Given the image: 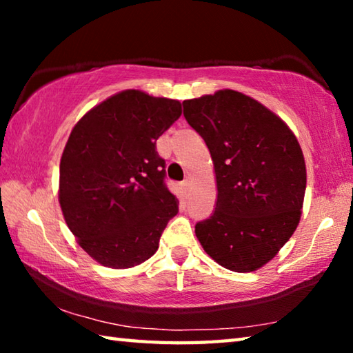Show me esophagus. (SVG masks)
Returning <instances> with one entry per match:
<instances>
[{
	"instance_id": "34e87169",
	"label": "esophagus",
	"mask_w": 353,
	"mask_h": 353,
	"mask_svg": "<svg viewBox=\"0 0 353 353\" xmlns=\"http://www.w3.org/2000/svg\"><path fill=\"white\" fill-rule=\"evenodd\" d=\"M182 187H183V190H185V191H188V190H190V181H188V179H185V181L182 182Z\"/></svg>"
}]
</instances>
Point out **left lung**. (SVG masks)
Masks as SVG:
<instances>
[{"label": "left lung", "instance_id": "1", "mask_svg": "<svg viewBox=\"0 0 353 353\" xmlns=\"http://www.w3.org/2000/svg\"><path fill=\"white\" fill-rule=\"evenodd\" d=\"M182 105L210 151L218 187L216 208L196 224V236L225 270H259L301 219L307 170L296 135L276 113L235 90Z\"/></svg>", "mask_w": 353, "mask_h": 353}]
</instances>
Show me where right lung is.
Instances as JSON below:
<instances>
[{
  "label": "right lung",
  "instance_id": "obj_1",
  "mask_svg": "<svg viewBox=\"0 0 353 353\" xmlns=\"http://www.w3.org/2000/svg\"><path fill=\"white\" fill-rule=\"evenodd\" d=\"M182 115L176 99L124 90L87 112L61 159L59 202L79 246L113 270L146 261L179 201L155 141Z\"/></svg>",
  "mask_w": 353,
  "mask_h": 353
}]
</instances>
